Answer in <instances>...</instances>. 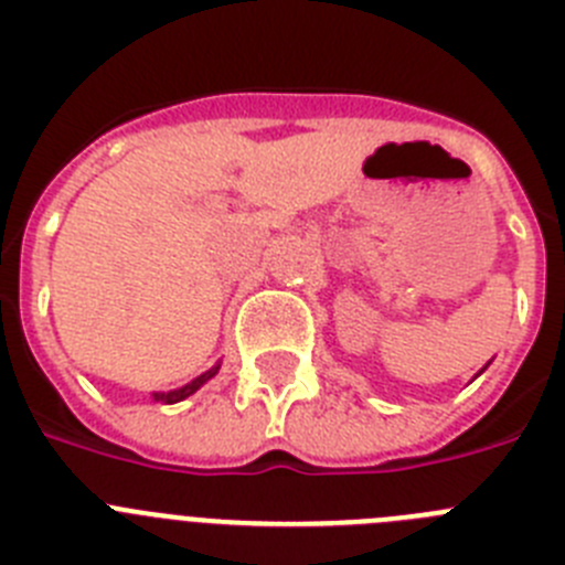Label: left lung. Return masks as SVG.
Segmentation results:
<instances>
[{"label":"left lung","mask_w":565,"mask_h":565,"mask_svg":"<svg viewBox=\"0 0 565 565\" xmlns=\"http://www.w3.org/2000/svg\"><path fill=\"white\" fill-rule=\"evenodd\" d=\"M487 364H489V362H487ZM487 364H483V367H481V371H478V373H476V376H481V373H483V371H487Z\"/></svg>","instance_id":"left-lung-1"}]
</instances>
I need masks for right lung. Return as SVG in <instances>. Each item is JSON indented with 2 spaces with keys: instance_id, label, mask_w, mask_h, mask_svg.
<instances>
[{
  "instance_id": "add662e5",
  "label": "right lung",
  "mask_w": 565,
  "mask_h": 565,
  "mask_svg": "<svg viewBox=\"0 0 565 565\" xmlns=\"http://www.w3.org/2000/svg\"><path fill=\"white\" fill-rule=\"evenodd\" d=\"M217 371H221V362L214 364V367H209L206 373H201L198 379H192L189 384H183V387H178V391H167V393H152V402H161V404H174V402H183V398H189L192 393H198L203 387V384L209 382V379L217 376Z\"/></svg>"
}]
</instances>
